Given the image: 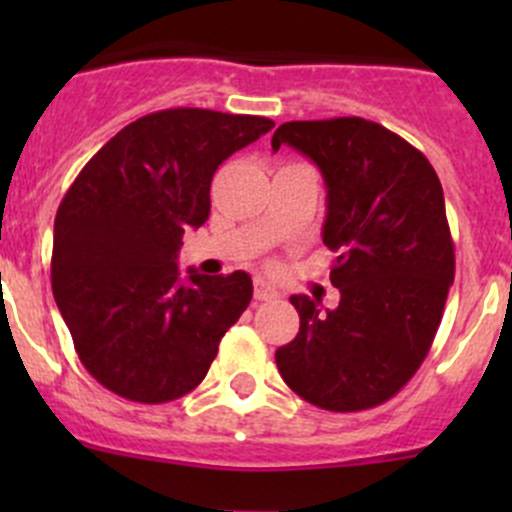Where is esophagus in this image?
Instances as JSON below:
<instances>
[{
    "label": "esophagus",
    "mask_w": 512,
    "mask_h": 512,
    "mask_svg": "<svg viewBox=\"0 0 512 512\" xmlns=\"http://www.w3.org/2000/svg\"><path fill=\"white\" fill-rule=\"evenodd\" d=\"M277 297H280V292H277V289L272 287L270 282H265V280L255 282V299H257V302H270V299H277Z\"/></svg>",
    "instance_id": "1"
}]
</instances>
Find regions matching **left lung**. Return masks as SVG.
<instances>
[{"instance_id": "8db88e82", "label": "left lung", "mask_w": 512, "mask_h": 512, "mask_svg": "<svg viewBox=\"0 0 512 512\" xmlns=\"http://www.w3.org/2000/svg\"><path fill=\"white\" fill-rule=\"evenodd\" d=\"M317 163L327 183L322 240L337 252V309L289 302L299 332L277 349L282 379L327 411H364L399 394L426 359L456 275L436 170L418 148L359 116L289 121L272 136Z\"/></svg>"}]
</instances>
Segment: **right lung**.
<instances>
[{
    "label": "right lung",
    "mask_w": 512,
    "mask_h": 512,
    "mask_svg": "<svg viewBox=\"0 0 512 512\" xmlns=\"http://www.w3.org/2000/svg\"><path fill=\"white\" fill-rule=\"evenodd\" d=\"M265 116L165 108L128 123L66 190L54 220L51 289L81 364L138 404L193 391L252 299L247 272L180 280L190 227L210 215L225 158L265 136Z\"/></svg>",
    "instance_id": "1"
}]
</instances>
